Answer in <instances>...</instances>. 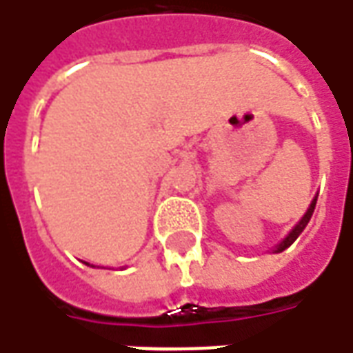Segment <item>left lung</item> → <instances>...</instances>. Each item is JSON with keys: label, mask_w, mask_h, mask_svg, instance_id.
I'll use <instances>...</instances> for the list:
<instances>
[{"label": "left lung", "mask_w": 353, "mask_h": 353, "mask_svg": "<svg viewBox=\"0 0 353 353\" xmlns=\"http://www.w3.org/2000/svg\"><path fill=\"white\" fill-rule=\"evenodd\" d=\"M314 205H316V198H314L313 202H311V205H309V210H307V214L303 215V219H301V221H299V223L295 225V229H293V231H292V233H290V235H288V237L281 241L280 247H278V252H281V250H285V248L290 247V245H292L295 239L301 235V231H303L305 227H307V223H309V219H311V215H313Z\"/></svg>", "instance_id": "obj_1"}]
</instances>
